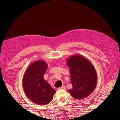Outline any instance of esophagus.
<instances>
[{"label":"esophagus","mask_w":120,"mask_h":120,"mask_svg":"<svg viewBox=\"0 0 120 120\" xmlns=\"http://www.w3.org/2000/svg\"><path fill=\"white\" fill-rule=\"evenodd\" d=\"M58 89L59 90H65V89H66V86H62L61 87L58 88Z\"/></svg>","instance_id":"1"}]
</instances>
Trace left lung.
<instances>
[{
    "instance_id": "8db88e82",
    "label": "left lung",
    "mask_w": 120,
    "mask_h": 120,
    "mask_svg": "<svg viewBox=\"0 0 120 120\" xmlns=\"http://www.w3.org/2000/svg\"><path fill=\"white\" fill-rule=\"evenodd\" d=\"M69 68L73 88L68 91L73 98L82 99L87 97L94 91L97 83L94 67L87 58L81 55L70 56L67 60Z\"/></svg>"
}]
</instances>
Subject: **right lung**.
I'll use <instances>...</instances> for the list:
<instances>
[{
	"label": "right lung",
	"instance_id": "obj_1",
	"mask_svg": "<svg viewBox=\"0 0 120 120\" xmlns=\"http://www.w3.org/2000/svg\"><path fill=\"white\" fill-rule=\"evenodd\" d=\"M47 67L44 60H36L28 67L23 78V88L26 96L38 105L50 103L56 92L44 79Z\"/></svg>",
	"mask_w": 120,
	"mask_h": 120
}]
</instances>
